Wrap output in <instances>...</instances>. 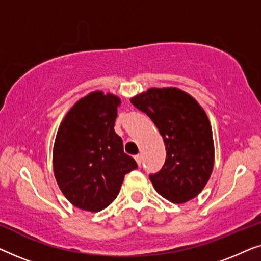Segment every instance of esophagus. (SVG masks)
<instances>
[{"label": "esophagus", "mask_w": 261, "mask_h": 261, "mask_svg": "<svg viewBox=\"0 0 261 261\" xmlns=\"http://www.w3.org/2000/svg\"><path fill=\"white\" fill-rule=\"evenodd\" d=\"M134 158H135V160H137L138 165H139V166H140V165H141V155H140V154H138V155H135V156H134Z\"/></svg>", "instance_id": "34e87169"}]
</instances>
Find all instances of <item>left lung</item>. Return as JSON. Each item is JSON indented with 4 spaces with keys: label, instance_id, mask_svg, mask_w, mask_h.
Instances as JSON below:
<instances>
[{
    "label": "left lung",
    "instance_id": "obj_1",
    "mask_svg": "<svg viewBox=\"0 0 261 261\" xmlns=\"http://www.w3.org/2000/svg\"><path fill=\"white\" fill-rule=\"evenodd\" d=\"M147 114L166 148L165 164L149 174L164 198L185 203L203 190L214 167V140L209 119L198 102L177 88H151L130 98Z\"/></svg>",
    "mask_w": 261,
    "mask_h": 261
}]
</instances>
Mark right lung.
Instances as JSON below:
<instances>
[{"label":"right lung","mask_w":261,"mask_h":261,"mask_svg":"<svg viewBox=\"0 0 261 261\" xmlns=\"http://www.w3.org/2000/svg\"><path fill=\"white\" fill-rule=\"evenodd\" d=\"M120 105L115 95L91 92L74 103L57 132L56 180L71 204L87 212L107 208L119 195L126 173L138 167L114 130Z\"/></svg>","instance_id":"obj_1"}]
</instances>
